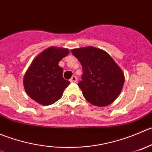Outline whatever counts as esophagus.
<instances>
[{"label": "esophagus", "mask_w": 152, "mask_h": 152, "mask_svg": "<svg viewBox=\"0 0 152 152\" xmlns=\"http://www.w3.org/2000/svg\"><path fill=\"white\" fill-rule=\"evenodd\" d=\"M77 78L76 76H72V77L71 79H70V82L76 83L77 82Z\"/></svg>", "instance_id": "34e87169"}]
</instances>
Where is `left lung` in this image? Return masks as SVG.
Masks as SVG:
<instances>
[{"instance_id": "left-lung-1", "label": "left lung", "mask_w": 152, "mask_h": 152, "mask_svg": "<svg viewBox=\"0 0 152 152\" xmlns=\"http://www.w3.org/2000/svg\"><path fill=\"white\" fill-rule=\"evenodd\" d=\"M83 68L78 86L86 100L94 106H106L121 94L125 77L121 69L105 51L92 47L72 51Z\"/></svg>"}]
</instances>
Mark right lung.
I'll list each match as a JSON object with an SVG mask.
<instances>
[{
    "instance_id": "obj_1",
    "label": "right lung",
    "mask_w": 152,
    "mask_h": 152,
    "mask_svg": "<svg viewBox=\"0 0 152 152\" xmlns=\"http://www.w3.org/2000/svg\"><path fill=\"white\" fill-rule=\"evenodd\" d=\"M69 53L67 49L52 46L32 61L23 77V86L34 101L49 106L61 98L70 82L64 78V69L58 64Z\"/></svg>"
}]
</instances>
